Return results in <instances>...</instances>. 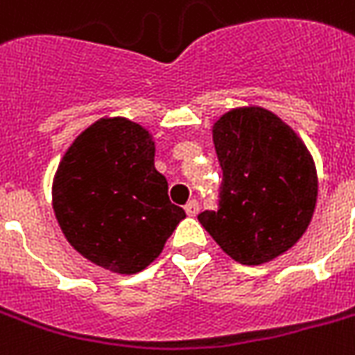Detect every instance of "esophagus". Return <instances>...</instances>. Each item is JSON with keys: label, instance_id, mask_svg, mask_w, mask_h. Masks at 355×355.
I'll use <instances>...</instances> for the list:
<instances>
[{"label": "esophagus", "instance_id": "esophagus-1", "mask_svg": "<svg viewBox=\"0 0 355 355\" xmlns=\"http://www.w3.org/2000/svg\"><path fill=\"white\" fill-rule=\"evenodd\" d=\"M184 210H186V214H188V216H196V214L199 212V202H197L196 199H191V201H189L188 205L184 207Z\"/></svg>", "mask_w": 355, "mask_h": 355}]
</instances>
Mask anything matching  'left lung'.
Listing matches in <instances>:
<instances>
[{"instance_id": "8db88e82", "label": "left lung", "mask_w": 355, "mask_h": 355, "mask_svg": "<svg viewBox=\"0 0 355 355\" xmlns=\"http://www.w3.org/2000/svg\"><path fill=\"white\" fill-rule=\"evenodd\" d=\"M212 135L223 171L220 202L197 218L240 264L274 261L302 238L315 212L313 156L288 124L259 105L221 115Z\"/></svg>"}]
</instances>
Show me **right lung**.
Segmentation results:
<instances>
[{"label":"right lung","instance_id":"obj_1","mask_svg":"<svg viewBox=\"0 0 355 355\" xmlns=\"http://www.w3.org/2000/svg\"><path fill=\"white\" fill-rule=\"evenodd\" d=\"M53 212L80 255L115 274H137L162 253L186 218L154 167V141L128 119H98L58 167Z\"/></svg>","mask_w":355,"mask_h":355}]
</instances>
